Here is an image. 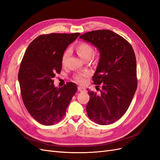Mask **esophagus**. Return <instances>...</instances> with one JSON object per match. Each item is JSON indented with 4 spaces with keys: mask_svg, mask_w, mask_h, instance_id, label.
<instances>
[{
    "mask_svg": "<svg viewBox=\"0 0 160 160\" xmlns=\"http://www.w3.org/2000/svg\"><path fill=\"white\" fill-rule=\"evenodd\" d=\"M78 91H80V92H83V91H85V88H83V87H81V86H79L78 87Z\"/></svg>",
    "mask_w": 160,
    "mask_h": 160,
    "instance_id": "esophagus-1",
    "label": "esophagus"
}]
</instances>
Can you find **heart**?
I'll return each instance as SVG.
<instances>
[{
	"instance_id": "obj_1",
	"label": "heart",
	"mask_w": 160,
	"mask_h": 160,
	"mask_svg": "<svg viewBox=\"0 0 160 160\" xmlns=\"http://www.w3.org/2000/svg\"><path fill=\"white\" fill-rule=\"evenodd\" d=\"M74 50L78 56H79L82 59L85 61H88L91 59V57H95L96 54L93 53V47H92L89 43L81 41L75 45ZM69 52L68 51H65L61 57V63L64 65L66 60L68 57ZM89 76V72H85L83 73H80L75 75L73 77L74 81L78 83H83L85 81V79Z\"/></svg>"
}]
</instances>
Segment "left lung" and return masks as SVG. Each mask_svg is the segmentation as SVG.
Returning a JSON list of instances; mask_svg holds the SVG:
<instances>
[{
  "label": "left lung",
  "mask_w": 160,
  "mask_h": 160,
  "mask_svg": "<svg viewBox=\"0 0 160 160\" xmlns=\"http://www.w3.org/2000/svg\"><path fill=\"white\" fill-rule=\"evenodd\" d=\"M94 45L100 59L93 81L100 94L88 91L89 118L99 125L117 122L125 113L138 86L136 58L130 43L110 30L88 32L79 37Z\"/></svg>",
  "instance_id": "1"
}]
</instances>
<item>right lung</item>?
I'll return each mask as SVG.
<instances>
[{"label": "right lung", "mask_w": 160, "mask_h": 160, "mask_svg": "<svg viewBox=\"0 0 160 160\" xmlns=\"http://www.w3.org/2000/svg\"><path fill=\"white\" fill-rule=\"evenodd\" d=\"M79 35V32L41 35L30 43L23 56L18 75L21 94L28 113L41 124L59 122L77 91L72 82L55 88L53 79L61 72L64 51Z\"/></svg>", "instance_id": "1"}]
</instances>
